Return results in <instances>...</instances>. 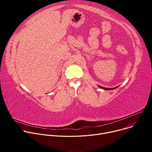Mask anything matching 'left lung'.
Here are the masks:
<instances>
[{"label": "left lung", "instance_id": "8db88e82", "mask_svg": "<svg viewBox=\"0 0 152 152\" xmlns=\"http://www.w3.org/2000/svg\"><path fill=\"white\" fill-rule=\"evenodd\" d=\"M99 87L102 88V89L106 90H114V89H115V88H118V86H116V87H115V88H104V87H103V86H99Z\"/></svg>", "mask_w": 152, "mask_h": 152}]
</instances>
